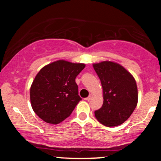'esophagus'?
<instances>
[{
	"instance_id": "34e87169",
	"label": "esophagus",
	"mask_w": 161,
	"mask_h": 161,
	"mask_svg": "<svg viewBox=\"0 0 161 161\" xmlns=\"http://www.w3.org/2000/svg\"><path fill=\"white\" fill-rule=\"evenodd\" d=\"M92 97H93V95H89V96H88V97H86V98H85V100H86V101H90V100H91L92 98Z\"/></svg>"
}]
</instances>
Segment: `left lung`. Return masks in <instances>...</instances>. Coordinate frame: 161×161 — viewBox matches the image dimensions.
I'll return each mask as SVG.
<instances>
[{
	"mask_svg": "<svg viewBox=\"0 0 161 161\" xmlns=\"http://www.w3.org/2000/svg\"><path fill=\"white\" fill-rule=\"evenodd\" d=\"M103 88L104 103L95 111L96 119L106 126H116L131 116L138 103L137 85L124 67L111 61L93 65Z\"/></svg>",
	"mask_w": 161,
	"mask_h": 161,
	"instance_id": "1",
	"label": "left lung"
}]
</instances>
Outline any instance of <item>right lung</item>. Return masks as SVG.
<instances>
[{
    "instance_id": "add662e5",
    "label": "right lung",
    "mask_w": 161,
    "mask_h": 161,
    "mask_svg": "<svg viewBox=\"0 0 161 161\" xmlns=\"http://www.w3.org/2000/svg\"><path fill=\"white\" fill-rule=\"evenodd\" d=\"M85 66L57 60L38 72L31 86L30 100L33 110L42 120L58 124L70 116L82 100L75 78Z\"/></svg>"
}]
</instances>
